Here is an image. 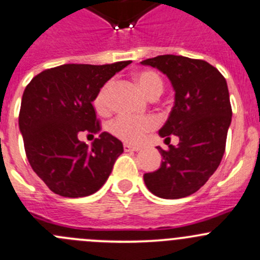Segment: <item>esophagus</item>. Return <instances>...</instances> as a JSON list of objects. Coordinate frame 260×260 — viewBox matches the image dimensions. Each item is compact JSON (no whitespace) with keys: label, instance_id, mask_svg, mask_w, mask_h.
<instances>
[{"label":"esophagus","instance_id":"esophagus-1","mask_svg":"<svg viewBox=\"0 0 260 260\" xmlns=\"http://www.w3.org/2000/svg\"><path fill=\"white\" fill-rule=\"evenodd\" d=\"M124 150L125 151H139V150H141L140 146H133V145H129V144H124Z\"/></svg>","mask_w":260,"mask_h":260}]
</instances>
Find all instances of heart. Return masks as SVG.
<instances>
[{
	"mask_svg": "<svg viewBox=\"0 0 260 260\" xmlns=\"http://www.w3.org/2000/svg\"><path fill=\"white\" fill-rule=\"evenodd\" d=\"M136 82L141 91L148 98H157L162 92V80L156 72L141 71L136 74ZM114 84L108 81L96 95L93 105L96 111L100 114H106L110 109V95ZM155 127V120L151 117H131V116H117L109 125V130L112 135L127 143L138 144L144 139L146 133Z\"/></svg>",
	"mask_w": 260,
	"mask_h": 260,
	"instance_id": "b5f03b06",
	"label": "heart"
}]
</instances>
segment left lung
<instances>
[{
  "label": "left lung",
  "instance_id": "obj_1",
  "mask_svg": "<svg viewBox=\"0 0 260 260\" xmlns=\"http://www.w3.org/2000/svg\"><path fill=\"white\" fill-rule=\"evenodd\" d=\"M167 75L175 91L169 117L159 135L169 145L161 154V165L144 174L150 191L164 199H179L198 191L218 169L225 151L226 134L232 122L228 85L223 75L207 61L175 55H161L141 61Z\"/></svg>",
  "mask_w": 260,
  "mask_h": 260
}]
</instances>
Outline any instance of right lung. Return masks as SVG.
Returning a JSON list of instances; mask_svg holds the SVG:
<instances>
[{"instance_id":"add662e5","label":"right lung","mask_w":260,"mask_h":260,"mask_svg":"<svg viewBox=\"0 0 260 260\" xmlns=\"http://www.w3.org/2000/svg\"><path fill=\"white\" fill-rule=\"evenodd\" d=\"M130 65L65 63L40 72L26 86L18 126L26 156L51 191L82 198L98 191L108 180L122 143L101 133L87 145L80 136L100 131L92 103L99 90L116 72Z\"/></svg>"}]
</instances>
